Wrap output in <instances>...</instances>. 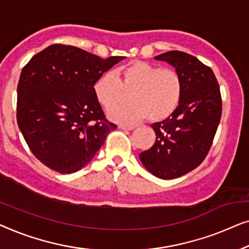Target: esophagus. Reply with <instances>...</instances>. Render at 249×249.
Masks as SVG:
<instances>
[{"label":"esophagus","instance_id":"1","mask_svg":"<svg viewBox=\"0 0 249 249\" xmlns=\"http://www.w3.org/2000/svg\"><path fill=\"white\" fill-rule=\"evenodd\" d=\"M118 128L127 129V131H132V129L135 128V126H134V125H124V124H121V125H118Z\"/></svg>","mask_w":249,"mask_h":249}]
</instances>
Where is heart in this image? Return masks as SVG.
Listing matches in <instances>:
<instances>
[{
	"label": "heart",
	"instance_id": "obj_1",
	"mask_svg": "<svg viewBox=\"0 0 249 249\" xmlns=\"http://www.w3.org/2000/svg\"><path fill=\"white\" fill-rule=\"evenodd\" d=\"M183 80L176 70L143 61H132L113 73H105L93 83V93L104 108H110L130 91L127 104L108 110V117L118 123H133L148 117L150 122L166 120L179 106Z\"/></svg>",
	"mask_w": 249,
	"mask_h": 249
}]
</instances>
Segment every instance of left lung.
Segmentation results:
<instances>
[{
  "instance_id": "obj_1",
  "label": "left lung",
  "mask_w": 249,
  "mask_h": 249,
  "mask_svg": "<svg viewBox=\"0 0 249 249\" xmlns=\"http://www.w3.org/2000/svg\"><path fill=\"white\" fill-rule=\"evenodd\" d=\"M155 58L179 73L183 97L167 120L151 125L156 142L139 157L152 175L174 179L195 169L208 156L221 118V93L214 73L195 56L171 51Z\"/></svg>"
}]
</instances>
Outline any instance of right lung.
Segmentation results:
<instances>
[{"mask_svg": "<svg viewBox=\"0 0 249 249\" xmlns=\"http://www.w3.org/2000/svg\"><path fill=\"white\" fill-rule=\"evenodd\" d=\"M123 56L101 58L54 44L33 56L18 83L17 121L33 155L59 174L75 173L117 127L105 116L93 83Z\"/></svg>", "mask_w": 249, "mask_h": 249, "instance_id": "right-lung-1", "label": "right lung"}]
</instances>
